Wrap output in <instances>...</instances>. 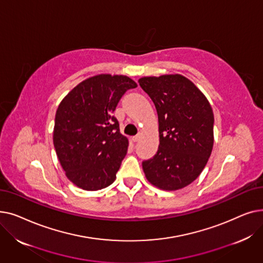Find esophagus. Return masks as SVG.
Instances as JSON below:
<instances>
[{"instance_id": "1", "label": "esophagus", "mask_w": 263, "mask_h": 263, "mask_svg": "<svg viewBox=\"0 0 263 263\" xmlns=\"http://www.w3.org/2000/svg\"><path fill=\"white\" fill-rule=\"evenodd\" d=\"M141 139H142V134H141V133H139L137 135H135V136H133V137H132L133 142H139Z\"/></svg>"}]
</instances>
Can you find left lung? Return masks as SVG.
Returning <instances> with one entry per match:
<instances>
[{
    "label": "left lung",
    "instance_id": "left-lung-1",
    "mask_svg": "<svg viewBox=\"0 0 263 263\" xmlns=\"http://www.w3.org/2000/svg\"><path fill=\"white\" fill-rule=\"evenodd\" d=\"M139 83L156 105L160 134L157 154L142 163L145 176L161 190H180L200 175L212 153V107L181 74L144 77Z\"/></svg>",
    "mask_w": 263,
    "mask_h": 263
}]
</instances>
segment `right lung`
Instances as JSON below:
<instances>
[{"instance_id":"right-lung-1","label":"right lung","mask_w":263,"mask_h":263,"mask_svg":"<svg viewBox=\"0 0 263 263\" xmlns=\"http://www.w3.org/2000/svg\"><path fill=\"white\" fill-rule=\"evenodd\" d=\"M136 83L126 76L98 74L81 82L60 103L53 143L67 178L86 191L115 181L129 142L114 110Z\"/></svg>"}]
</instances>
